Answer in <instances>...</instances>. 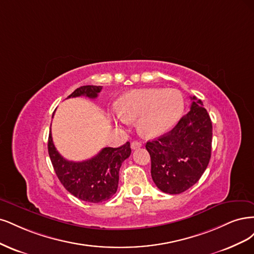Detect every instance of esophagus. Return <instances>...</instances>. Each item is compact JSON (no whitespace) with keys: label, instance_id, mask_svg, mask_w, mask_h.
Here are the masks:
<instances>
[{"label":"esophagus","instance_id":"1","mask_svg":"<svg viewBox=\"0 0 254 254\" xmlns=\"http://www.w3.org/2000/svg\"><path fill=\"white\" fill-rule=\"evenodd\" d=\"M140 146H141V142H139V141H133L132 143H130V148H132L133 150L139 149Z\"/></svg>","mask_w":254,"mask_h":254}]
</instances>
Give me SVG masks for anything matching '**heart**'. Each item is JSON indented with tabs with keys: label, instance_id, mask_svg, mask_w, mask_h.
Wrapping results in <instances>:
<instances>
[{
	"label": "heart",
	"instance_id": "obj_1",
	"mask_svg": "<svg viewBox=\"0 0 254 254\" xmlns=\"http://www.w3.org/2000/svg\"><path fill=\"white\" fill-rule=\"evenodd\" d=\"M117 116L127 122L138 118V127L145 136H158L173 127L182 118L185 100L177 89H136L121 97Z\"/></svg>",
	"mask_w": 254,
	"mask_h": 254
}]
</instances>
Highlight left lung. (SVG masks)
<instances>
[{"label": "left lung", "instance_id": "8db88e82", "mask_svg": "<svg viewBox=\"0 0 254 254\" xmlns=\"http://www.w3.org/2000/svg\"><path fill=\"white\" fill-rule=\"evenodd\" d=\"M190 112L167 134L148 141L151 175L158 189L179 194L199 181L211 158L212 122L195 97Z\"/></svg>", "mask_w": 254, "mask_h": 254}]
</instances>
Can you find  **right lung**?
Segmentation results:
<instances>
[{"instance_id": "add662e5", "label": "right lung", "mask_w": 254, "mask_h": 254, "mask_svg": "<svg viewBox=\"0 0 254 254\" xmlns=\"http://www.w3.org/2000/svg\"><path fill=\"white\" fill-rule=\"evenodd\" d=\"M101 86L84 85L73 91L68 98L85 96L95 99ZM48 154L59 181L70 194L87 202H102L116 193L119 170L130 155L129 142L119 148H104L96 156L84 161H69L55 148L52 133L48 136Z\"/></svg>"}]
</instances>
